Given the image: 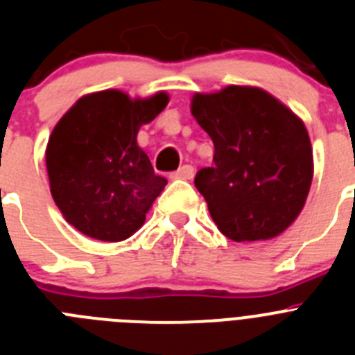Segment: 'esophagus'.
<instances>
[{
	"label": "esophagus",
	"instance_id": "obj_1",
	"mask_svg": "<svg viewBox=\"0 0 355 355\" xmlns=\"http://www.w3.org/2000/svg\"><path fill=\"white\" fill-rule=\"evenodd\" d=\"M196 171H193L192 165H183L175 172H172V180H192Z\"/></svg>",
	"mask_w": 355,
	"mask_h": 355
}]
</instances>
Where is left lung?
Here are the masks:
<instances>
[{"instance_id":"8db88e82","label":"left lung","mask_w":355,"mask_h":355,"mask_svg":"<svg viewBox=\"0 0 355 355\" xmlns=\"http://www.w3.org/2000/svg\"><path fill=\"white\" fill-rule=\"evenodd\" d=\"M192 114L215 146L196 174L213 222L234 241L281 234L304 208L313 180L309 135L293 112L254 87L196 94Z\"/></svg>"}]
</instances>
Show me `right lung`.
<instances>
[{
    "label": "right lung",
    "mask_w": 355,
    "mask_h": 355,
    "mask_svg": "<svg viewBox=\"0 0 355 355\" xmlns=\"http://www.w3.org/2000/svg\"><path fill=\"white\" fill-rule=\"evenodd\" d=\"M167 94L131 101L119 90L81 97L60 119L46 149L51 196L65 220L101 241H121L144 224L167 184L137 146L140 126Z\"/></svg>",
    "instance_id": "1"
}]
</instances>
